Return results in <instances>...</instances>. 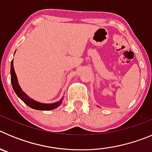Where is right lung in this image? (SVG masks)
Masks as SVG:
<instances>
[{
    "mask_svg": "<svg viewBox=\"0 0 152 152\" xmlns=\"http://www.w3.org/2000/svg\"><path fill=\"white\" fill-rule=\"evenodd\" d=\"M10 80H11L13 89L14 92L16 93V94L20 98V100L26 103V105L29 106L31 108L34 109V110H53V109H56L58 107H59L61 103H62L63 97L59 101H57L53 103H40V102L36 101V100H34L33 99L29 97L26 93L22 91L20 86L19 84L17 75H16L14 68H13V60H12L11 64H10Z\"/></svg>",
    "mask_w": 152,
    "mask_h": 152,
    "instance_id": "add662e5",
    "label": "right lung"
}]
</instances>
